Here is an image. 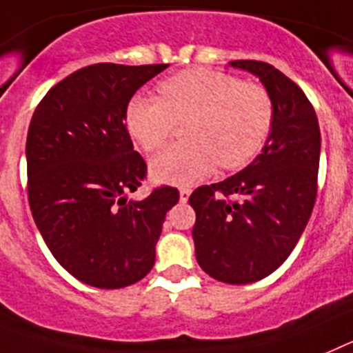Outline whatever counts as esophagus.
Returning a JSON list of instances; mask_svg holds the SVG:
<instances>
[{"instance_id":"obj_1","label":"esophagus","mask_w":353,"mask_h":353,"mask_svg":"<svg viewBox=\"0 0 353 353\" xmlns=\"http://www.w3.org/2000/svg\"><path fill=\"white\" fill-rule=\"evenodd\" d=\"M190 194H192V188H179V199L181 202L188 201Z\"/></svg>"}]
</instances>
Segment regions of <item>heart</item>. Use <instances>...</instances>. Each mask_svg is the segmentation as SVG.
<instances>
[{
	"instance_id": "1",
	"label": "heart",
	"mask_w": 353,
	"mask_h": 353,
	"mask_svg": "<svg viewBox=\"0 0 353 353\" xmlns=\"http://www.w3.org/2000/svg\"><path fill=\"white\" fill-rule=\"evenodd\" d=\"M161 101L134 97L125 110V128L143 151H158L172 137L176 122L188 119L186 142L168 147L151 161L156 181L192 185L216 165L240 168L265 143L272 103L265 88L216 70L190 69L158 87Z\"/></svg>"
}]
</instances>
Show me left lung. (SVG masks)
<instances>
[{
    "instance_id": "1",
    "label": "left lung",
    "mask_w": 353,
    "mask_h": 353,
    "mask_svg": "<svg viewBox=\"0 0 353 353\" xmlns=\"http://www.w3.org/2000/svg\"><path fill=\"white\" fill-rule=\"evenodd\" d=\"M265 87L272 125L261 154L234 176L190 195L195 210L192 236L201 268L220 283L261 281L299 243L316 201L320 125L302 88L274 65L229 62ZM236 194L240 201H228Z\"/></svg>"
}]
</instances>
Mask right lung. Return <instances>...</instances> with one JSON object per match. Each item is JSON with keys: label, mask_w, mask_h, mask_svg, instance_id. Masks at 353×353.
<instances>
[{"label": "right lung", "mask_w": 353, "mask_h": 353, "mask_svg": "<svg viewBox=\"0 0 353 353\" xmlns=\"http://www.w3.org/2000/svg\"><path fill=\"white\" fill-rule=\"evenodd\" d=\"M96 63L54 85L37 106L26 139L28 201L48 249L81 283L117 290L151 272L170 186L130 199L145 161L125 130V110L143 83L167 69Z\"/></svg>", "instance_id": "obj_1"}]
</instances>
